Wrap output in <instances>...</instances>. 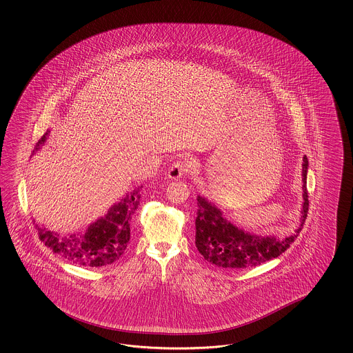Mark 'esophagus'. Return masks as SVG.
Instances as JSON below:
<instances>
[{"label":"esophagus","mask_w":353,"mask_h":353,"mask_svg":"<svg viewBox=\"0 0 353 353\" xmlns=\"http://www.w3.org/2000/svg\"><path fill=\"white\" fill-rule=\"evenodd\" d=\"M189 168H190V163H189V161H186V159L173 161L171 167H170V170L167 172V177L170 180H179L180 177H182L183 173L189 171Z\"/></svg>","instance_id":"1"}]
</instances>
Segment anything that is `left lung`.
I'll list each match as a JSON object with an SVG mask.
<instances>
[{"label": "left lung", "instance_id": "left-lung-1", "mask_svg": "<svg viewBox=\"0 0 353 353\" xmlns=\"http://www.w3.org/2000/svg\"><path fill=\"white\" fill-rule=\"evenodd\" d=\"M308 158L304 155L301 168L303 203L299 225L294 233L285 236L250 233L228 220L223 211L205 196L198 195L195 220V245L201 255L216 267L245 269L256 267L283 254L299 235L308 214L307 173Z\"/></svg>", "mask_w": 353, "mask_h": 353}]
</instances>
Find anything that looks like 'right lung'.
<instances>
[{
    "instance_id": "right-lung-1",
    "label": "right lung",
    "mask_w": 353,
    "mask_h": 353,
    "mask_svg": "<svg viewBox=\"0 0 353 353\" xmlns=\"http://www.w3.org/2000/svg\"><path fill=\"white\" fill-rule=\"evenodd\" d=\"M49 132L37 142L32 155L45 145ZM141 188L127 192L119 203L112 204L103 217L92 223L84 232L63 235L36 225L40 241L54 254L76 265L98 268L115 263L127 251L130 220L141 201Z\"/></svg>"
}]
</instances>
